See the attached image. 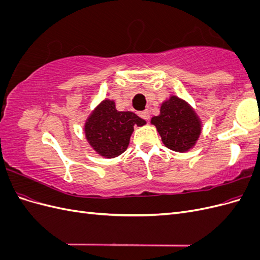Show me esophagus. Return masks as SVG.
Instances as JSON below:
<instances>
[{
    "label": "esophagus",
    "mask_w": 260,
    "mask_h": 260,
    "mask_svg": "<svg viewBox=\"0 0 260 260\" xmlns=\"http://www.w3.org/2000/svg\"><path fill=\"white\" fill-rule=\"evenodd\" d=\"M139 115H140V117H142L143 119H145L146 121H148V119H149V112L147 111V109H145V111L140 112Z\"/></svg>",
    "instance_id": "34e87169"
}]
</instances>
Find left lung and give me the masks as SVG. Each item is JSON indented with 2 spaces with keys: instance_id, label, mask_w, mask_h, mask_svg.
<instances>
[{
  "instance_id": "left-lung-1",
  "label": "left lung",
  "mask_w": 260,
  "mask_h": 260,
  "mask_svg": "<svg viewBox=\"0 0 260 260\" xmlns=\"http://www.w3.org/2000/svg\"><path fill=\"white\" fill-rule=\"evenodd\" d=\"M161 137L164 145L175 152L185 153L198 143L202 120L186 101L170 95L160 106L158 116L151 119Z\"/></svg>"
}]
</instances>
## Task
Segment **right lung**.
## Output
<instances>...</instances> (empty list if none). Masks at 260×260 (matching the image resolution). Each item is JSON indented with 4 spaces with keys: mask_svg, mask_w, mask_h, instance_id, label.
Listing matches in <instances>:
<instances>
[{
    "mask_svg": "<svg viewBox=\"0 0 260 260\" xmlns=\"http://www.w3.org/2000/svg\"><path fill=\"white\" fill-rule=\"evenodd\" d=\"M146 121L132 112H119L113 100L105 99L93 109L83 125L93 151L104 158H115L127 149L135 125Z\"/></svg>",
    "mask_w": 260,
    "mask_h": 260,
    "instance_id": "1",
    "label": "right lung"
}]
</instances>
